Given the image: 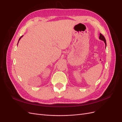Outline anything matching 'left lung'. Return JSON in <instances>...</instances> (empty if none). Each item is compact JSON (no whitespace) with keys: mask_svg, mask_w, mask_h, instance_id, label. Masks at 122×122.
<instances>
[{"mask_svg":"<svg viewBox=\"0 0 122 122\" xmlns=\"http://www.w3.org/2000/svg\"><path fill=\"white\" fill-rule=\"evenodd\" d=\"M99 39H100V40H102V41H104V42H105V45L106 46V40H105V37H104V36H103L102 34H100V37H99Z\"/></svg>","mask_w":122,"mask_h":122,"instance_id":"obj_1","label":"left lung"}]
</instances>
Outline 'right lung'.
I'll return each instance as SVG.
<instances>
[{
    "label": "right lung",
    "mask_w": 122,
    "mask_h": 122,
    "mask_svg": "<svg viewBox=\"0 0 122 122\" xmlns=\"http://www.w3.org/2000/svg\"><path fill=\"white\" fill-rule=\"evenodd\" d=\"M22 36H21V37L20 38V39H19V40H20V39L21 38V37H22ZM19 41H18V42H19Z\"/></svg>",
    "instance_id": "1"
}]
</instances>
